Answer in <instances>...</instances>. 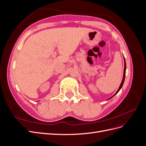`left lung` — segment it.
Listing matches in <instances>:
<instances>
[{"instance_id":"8db88e82","label":"left lung","mask_w":146,"mask_h":146,"mask_svg":"<svg viewBox=\"0 0 146 146\" xmlns=\"http://www.w3.org/2000/svg\"><path fill=\"white\" fill-rule=\"evenodd\" d=\"M125 71H126V63H125V58H124V69H123V78H122V82H121V85H120V86H119V88H118V90H117V91H116V92L115 94H114L111 98H110L109 99H111L112 98H113V97L115 96L117 92L120 91V90L122 88V86H123V82H124V80H125ZM108 99V100H109Z\"/></svg>"}]
</instances>
